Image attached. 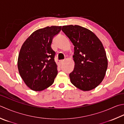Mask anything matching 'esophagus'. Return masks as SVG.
<instances>
[{"label":"esophagus","mask_w":124,"mask_h":124,"mask_svg":"<svg viewBox=\"0 0 124 124\" xmlns=\"http://www.w3.org/2000/svg\"><path fill=\"white\" fill-rule=\"evenodd\" d=\"M64 62V60H61V61H60V63L61 64H62Z\"/></svg>","instance_id":"obj_1"}]
</instances>
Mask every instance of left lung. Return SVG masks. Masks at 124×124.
Instances as JSON below:
<instances>
[{
    "label": "left lung",
    "mask_w": 124,
    "mask_h": 124,
    "mask_svg": "<svg viewBox=\"0 0 124 124\" xmlns=\"http://www.w3.org/2000/svg\"><path fill=\"white\" fill-rule=\"evenodd\" d=\"M62 31L74 46L75 67L69 74L71 83L83 91L96 88L108 68L102 43L93 31L78 25L63 26Z\"/></svg>",
    "instance_id": "obj_1"
}]
</instances>
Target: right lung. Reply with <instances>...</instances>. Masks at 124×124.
<instances>
[{"label":"right lung","mask_w":124,"mask_h":124,"mask_svg":"<svg viewBox=\"0 0 124 124\" xmlns=\"http://www.w3.org/2000/svg\"><path fill=\"white\" fill-rule=\"evenodd\" d=\"M61 28L52 26L36 30L22 46L18 60L19 72L32 90H43L54 83L57 66L54 60L55 52L51 44Z\"/></svg>","instance_id":"obj_1"}]
</instances>
